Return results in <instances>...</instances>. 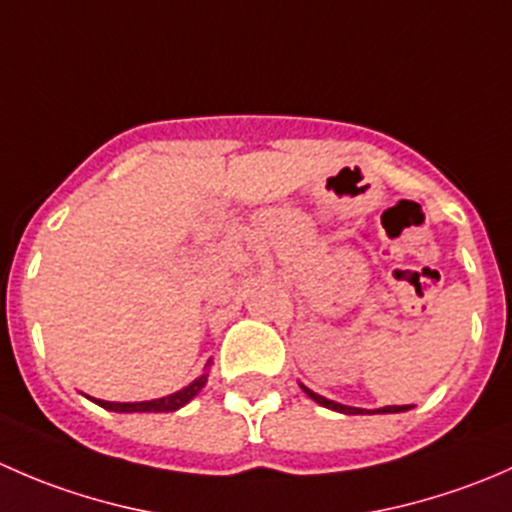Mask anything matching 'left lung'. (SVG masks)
<instances>
[{"label": "left lung", "mask_w": 512, "mask_h": 512, "mask_svg": "<svg viewBox=\"0 0 512 512\" xmlns=\"http://www.w3.org/2000/svg\"><path fill=\"white\" fill-rule=\"evenodd\" d=\"M302 389H304V394L309 396V399H314V401H317V404L327 406V409L339 411V414H364V409H356V406H344V404H337V401L324 399V396H319V394H314V391H309L307 386H302ZM406 409H409V406H384V409H376V414H396V411H406Z\"/></svg>", "instance_id": "8db88e82"}]
</instances>
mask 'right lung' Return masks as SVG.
I'll return each mask as SVG.
<instances>
[{
    "mask_svg": "<svg viewBox=\"0 0 512 512\" xmlns=\"http://www.w3.org/2000/svg\"><path fill=\"white\" fill-rule=\"evenodd\" d=\"M208 381V374H203L200 379H195L193 384L185 386V389L175 391V394L163 396V399H153V401H141V404H118V401H101L94 399L98 406L108 411H118V414H133V411H151V414H165V411H178L180 406L188 404L195 394L205 386Z\"/></svg>",
    "mask_w": 512,
    "mask_h": 512,
    "instance_id": "1",
    "label": "right lung"
}]
</instances>
